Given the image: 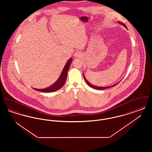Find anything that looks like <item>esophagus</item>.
Instances as JSON below:
<instances>
[{"label": "esophagus", "mask_w": 152, "mask_h": 152, "mask_svg": "<svg viewBox=\"0 0 152 152\" xmlns=\"http://www.w3.org/2000/svg\"><path fill=\"white\" fill-rule=\"evenodd\" d=\"M80 55H81V54H80V53L79 52H77L75 53V56H76V57L79 58V56H80Z\"/></svg>", "instance_id": "obj_1"}]
</instances>
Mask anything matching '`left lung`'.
<instances>
[{
  "instance_id": "left-lung-1",
  "label": "left lung",
  "mask_w": 152,
  "mask_h": 152,
  "mask_svg": "<svg viewBox=\"0 0 152 152\" xmlns=\"http://www.w3.org/2000/svg\"><path fill=\"white\" fill-rule=\"evenodd\" d=\"M120 23V22H119ZM122 25H123L125 28H127V27H126V26H125V24H124L123 23H120ZM84 79L86 80V82L87 83V84L89 86V87H91V88H94V89H97V90H103V89H106V88H110V87H113V86H115L116 85H117L118 83H116V84H114L113 86H109V87H96V86H93V85H92L91 84H90L88 81H87V80L86 79V77H85V76H84Z\"/></svg>"
}]
</instances>
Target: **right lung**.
Listing matches in <instances>:
<instances>
[{
    "mask_svg": "<svg viewBox=\"0 0 152 152\" xmlns=\"http://www.w3.org/2000/svg\"><path fill=\"white\" fill-rule=\"evenodd\" d=\"M72 61V58H71L67 61L58 79L52 86H51V87L45 88V89H35V88L34 89L37 91L43 92H54V91H56L58 90L60 88H61L63 86V85L65 83V81L66 79L67 73H68L69 66L71 64Z\"/></svg>",
    "mask_w": 152,
    "mask_h": 152,
    "instance_id": "obj_1",
    "label": "right lung"
}]
</instances>
